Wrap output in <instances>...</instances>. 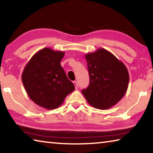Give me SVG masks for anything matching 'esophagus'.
Wrapping results in <instances>:
<instances>
[{
    "instance_id": "1",
    "label": "esophagus",
    "mask_w": 153,
    "mask_h": 153,
    "mask_svg": "<svg viewBox=\"0 0 153 153\" xmlns=\"http://www.w3.org/2000/svg\"><path fill=\"white\" fill-rule=\"evenodd\" d=\"M74 85H75V87H76V89H77V88H78V86H77V82H76V81H74Z\"/></svg>"
}]
</instances>
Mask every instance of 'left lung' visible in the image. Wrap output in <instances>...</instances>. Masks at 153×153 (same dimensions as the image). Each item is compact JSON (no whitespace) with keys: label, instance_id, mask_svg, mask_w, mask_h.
Listing matches in <instances>:
<instances>
[{"label":"left lung","instance_id":"left-lung-1","mask_svg":"<svg viewBox=\"0 0 153 153\" xmlns=\"http://www.w3.org/2000/svg\"><path fill=\"white\" fill-rule=\"evenodd\" d=\"M90 84L82 90L93 107L107 109L120 101L128 87L129 74L122 62L104 48L85 56Z\"/></svg>","mask_w":153,"mask_h":153}]
</instances>
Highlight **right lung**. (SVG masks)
<instances>
[{
  "label": "right lung",
  "mask_w": 153,
  "mask_h": 153,
  "mask_svg": "<svg viewBox=\"0 0 153 153\" xmlns=\"http://www.w3.org/2000/svg\"><path fill=\"white\" fill-rule=\"evenodd\" d=\"M65 53L45 48L25 65L22 82L30 99L46 109L58 108L75 90L61 65Z\"/></svg>",
  "instance_id": "1"
}]
</instances>
